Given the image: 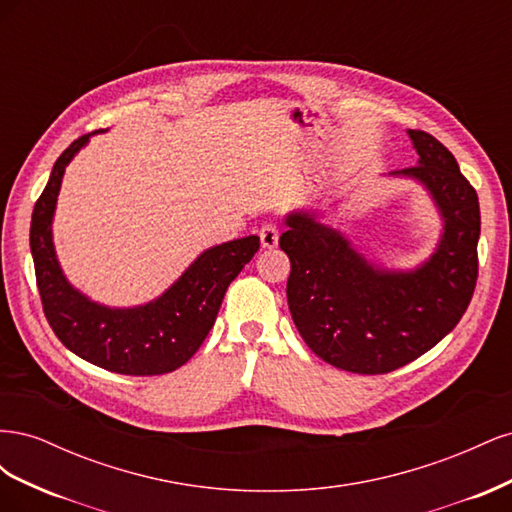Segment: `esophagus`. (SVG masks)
I'll return each mask as SVG.
<instances>
[{
  "label": "esophagus",
  "instance_id": "esophagus-1",
  "mask_svg": "<svg viewBox=\"0 0 512 512\" xmlns=\"http://www.w3.org/2000/svg\"><path fill=\"white\" fill-rule=\"evenodd\" d=\"M258 235H260L262 247H275L277 239H280V230H277V226H273V224H265L260 228Z\"/></svg>",
  "mask_w": 512,
  "mask_h": 512
}]
</instances>
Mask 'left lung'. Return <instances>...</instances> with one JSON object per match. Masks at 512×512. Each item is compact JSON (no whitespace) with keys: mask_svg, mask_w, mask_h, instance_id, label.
I'll return each instance as SVG.
<instances>
[{"mask_svg":"<svg viewBox=\"0 0 512 512\" xmlns=\"http://www.w3.org/2000/svg\"><path fill=\"white\" fill-rule=\"evenodd\" d=\"M416 166L389 173L421 185L442 230L412 269L371 260L318 209H292L280 247L290 258L288 307L305 344L352 374L408 365L451 333L466 314L478 275L480 209L455 156L423 130H408Z\"/></svg>","mask_w":512,"mask_h":512,"instance_id":"obj_1","label":"left lung"}]
</instances>
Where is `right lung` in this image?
Instances as JSON below:
<instances>
[{
	"mask_svg": "<svg viewBox=\"0 0 512 512\" xmlns=\"http://www.w3.org/2000/svg\"><path fill=\"white\" fill-rule=\"evenodd\" d=\"M98 134V132H94ZM85 134L57 158L29 228L36 282L51 329L87 363L126 376H158L188 363L205 342L230 282L258 252L256 235L211 245L160 297L141 305L98 303L70 284L53 243L57 196L68 164L87 147Z\"/></svg>",
	"mask_w": 512,
	"mask_h": 512,
	"instance_id": "add662e5",
	"label": "right lung"
}]
</instances>
